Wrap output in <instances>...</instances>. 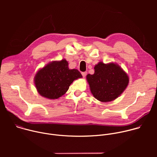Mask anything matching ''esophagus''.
Masks as SVG:
<instances>
[{
	"label": "esophagus",
	"mask_w": 157,
	"mask_h": 157,
	"mask_svg": "<svg viewBox=\"0 0 157 157\" xmlns=\"http://www.w3.org/2000/svg\"><path fill=\"white\" fill-rule=\"evenodd\" d=\"M81 74H82V77H83V78H85L86 76V75H87V72H82Z\"/></svg>",
	"instance_id": "1"
}]
</instances>
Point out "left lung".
Here are the masks:
<instances>
[{"instance_id": "left-lung-1", "label": "left lung", "mask_w": 157, "mask_h": 157, "mask_svg": "<svg viewBox=\"0 0 157 157\" xmlns=\"http://www.w3.org/2000/svg\"><path fill=\"white\" fill-rule=\"evenodd\" d=\"M86 79L94 97L104 102L117 99L129 82L128 75L117 64L101 61L94 66V73L88 74Z\"/></svg>"}]
</instances>
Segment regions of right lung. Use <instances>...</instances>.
Wrapping results in <instances>:
<instances>
[{
  "label": "right lung",
  "mask_w": 157,
  "mask_h": 157,
  "mask_svg": "<svg viewBox=\"0 0 157 157\" xmlns=\"http://www.w3.org/2000/svg\"><path fill=\"white\" fill-rule=\"evenodd\" d=\"M82 77L78 70H70L68 61L63 59L50 62L39 70L34 82L41 96L55 99L64 95L74 80Z\"/></svg>",
  "instance_id": "right-lung-1"
}]
</instances>
